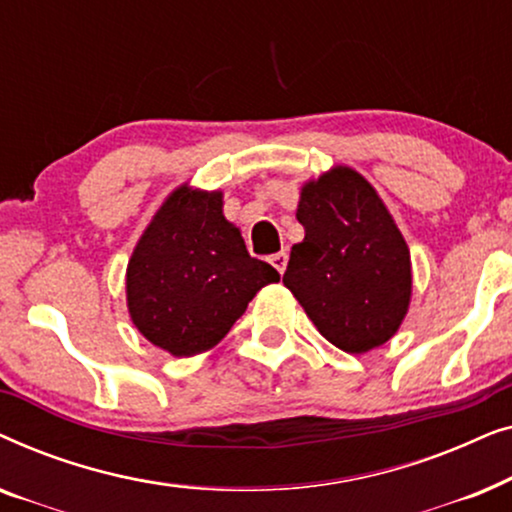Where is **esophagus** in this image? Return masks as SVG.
I'll list each match as a JSON object with an SVG mask.
<instances>
[{"label":"esophagus","instance_id":"1","mask_svg":"<svg viewBox=\"0 0 512 512\" xmlns=\"http://www.w3.org/2000/svg\"><path fill=\"white\" fill-rule=\"evenodd\" d=\"M270 263L275 265V270L279 272V275H284L286 263H289V254H286V251H279V254H275V256L270 258Z\"/></svg>","mask_w":512,"mask_h":512}]
</instances>
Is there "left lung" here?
<instances>
[{
  "instance_id": "obj_1",
  "label": "left lung",
  "mask_w": 512,
  "mask_h": 512,
  "mask_svg": "<svg viewBox=\"0 0 512 512\" xmlns=\"http://www.w3.org/2000/svg\"><path fill=\"white\" fill-rule=\"evenodd\" d=\"M284 286L324 338L347 354H366L401 328L412 300L410 249L373 184L335 165L300 188Z\"/></svg>"
}]
</instances>
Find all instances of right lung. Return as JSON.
<instances>
[{
    "mask_svg": "<svg viewBox=\"0 0 512 512\" xmlns=\"http://www.w3.org/2000/svg\"><path fill=\"white\" fill-rule=\"evenodd\" d=\"M279 272L251 258L240 228L223 216V193L181 184L144 228L125 270L132 324L172 356L219 345Z\"/></svg>",
    "mask_w": 512,
    "mask_h": 512,
    "instance_id": "1",
    "label": "right lung"
}]
</instances>
